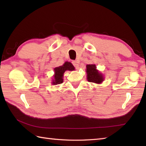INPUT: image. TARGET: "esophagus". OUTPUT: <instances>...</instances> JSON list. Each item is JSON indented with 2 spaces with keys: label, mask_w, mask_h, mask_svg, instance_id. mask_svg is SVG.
Listing matches in <instances>:
<instances>
[{
  "label": "esophagus",
  "mask_w": 146,
  "mask_h": 146,
  "mask_svg": "<svg viewBox=\"0 0 146 146\" xmlns=\"http://www.w3.org/2000/svg\"><path fill=\"white\" fill-rule=\"evenodd\" d=\"M72 63L73 64V66H75L76 69H78V68H79V61H77V60H75V61H73L72 62Z\"/></svg>",
  "instance_id": "34e87169"
}]
</instances>
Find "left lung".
Here are the masks:
<instances>
[{"mask_svg": "<svg viewBox=\"0 0 146 146\" xmlns=\"http://www.w3.org/2000/svg\"><path fill=\"white\" fill-rule=\"evenodd\" d=\"M86 73H87V80L89 82L100 83L104 80L103 76L96 70L95 64L86 65Z\"/></svg>", "mask_w": 146, "mask_h": 146, "instance_id": "left-lung-1", "label": "left lung"}]
</instances>
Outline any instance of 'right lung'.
I'll use <instances>...</instances> for the list:
<instances>
[{
  "instance_id": "1",
  "label": "right lung",
  "mask_w": 146,
  "mask_h": 146,
  "mask_svg": "<svg viewBox=\"0 0 146 146\" xmlns=\"http://www.w3.org/2000/svg\"><path fill=\"white\" fill-rule=\"evenodd\" d=\"M75 70V68L70 62H65L63 66H60L54 68V80L52 82V84L57 85L61 84L63 83V74L65 71L70 70L72 71Z\"/></svg>"
}]
</instances>
